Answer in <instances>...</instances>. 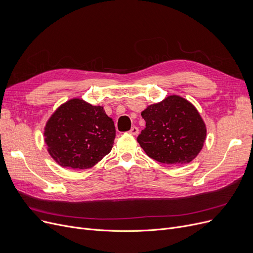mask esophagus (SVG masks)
Instances as JSON below:
<instances>
[{
	"instance_id": "obj_1",
	"label": "esophagus",
	"mask_w": 253,
	"mask_h": 253,
	"mask_svg": "<svg viewBox=\"0 0 253 253\" xmlns=\"http://www.w3.org/2000/svg\"><path fill=\"white\" fill-rule=\"evenodd\" d=\"M129 133L132 134V135H137L138 134V128L136 126H133L129 130Z\"/></svg>"
}]
</instances>
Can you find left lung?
<instances>
[{
    "mask_svg": "<svg viewBox=\"0 0 253 253\" xmlns=\"http://www.w3.org/2000/svg\"><path fill=\"white\" fill-rule=\"evenodd\" d=\"M145 128L137 141L150 158L168 165L192 162L206 139V125L195 106L178 95L167 96L141 113Z\"/></svg>",
    "mask_w": 253,
    "mask_h": 253,
    "instance_id": "8db88e82",
    "label": "left lung"
}]
</instances>
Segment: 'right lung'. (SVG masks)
<instances>
[{
	"label": "right lung",
	"mask_w": 253,
	"mask_h": 253,
	"mask_svg": "<svg viewBox=\"0 0 253 253\" xmlns=\"http://www.w3.org/2000/svg\"><path fill=\"white\" fill-rule=\"evenodd\" d=\"M116 129L103 106L73 98L58 106L44 128L47 151L58 165L87 169L113 148Z\"/></svg>",
	"instance_id": "1"
}]
</instances>
